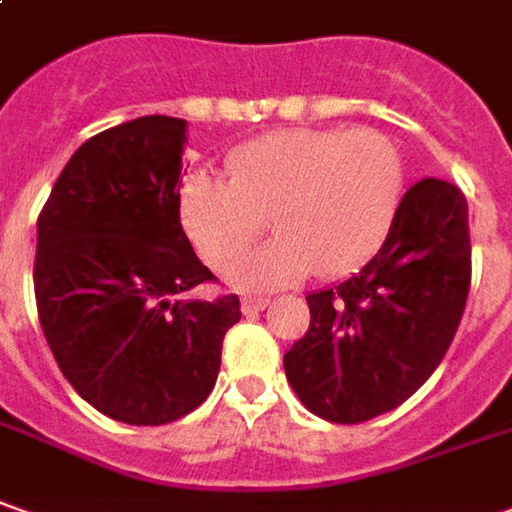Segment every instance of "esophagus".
I'll return each instance as SVG.
<instances>
[{
  "instance_id": "esophagus-1",
  "label": "esophagus",
  "mask_w": 512,
  "mask_h": 512,
  "mask_svg": "<svg viewBox=\"0 0 512 512\" xmlns=\"http://www.w3.org/2000/svg\"><path fill=\"white\" fill-rule=\"evenodd\" d=\"M269 308V300H263V297H243L241 300V311L246 316L260 314V311H266Z\"/></svg>"
}]
</instances>
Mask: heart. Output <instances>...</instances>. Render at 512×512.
Listing matches in <instances>:
<instances>
[{
  "mask_svg": "<svg viewBox=\"0 0 512 512\" xmlns=\"http://www.w3.org/2000/svg\"><path fill=\"white\" fill-rule=\"evenodd\" d=\"M229 179L190 173L179 221L201 260L224 269L269 227L280 235L235 260V288L339 277L381 249L403 198L401 151L373 128H291L227 156Z\"/></svg>",
  "mask_w": 512,
  "mask_h": 512,
  "instance_id": "1",
  "label": "heart"
}]
</instances>
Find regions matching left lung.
Returning a JSON list of instances; mask_svg holds the SVG:
<instances>
[{
	"label": "left lung",
	"instance_id": "left-lung-1",
	"mask_svg": "<svg viewBox=\"0 0 512 512\" xmlns=\"http://www.w3.org/2000/svg\"><path fill=\"white\" fill-rule=\"evenodd\" d=\"M468 288V201L454 184L420 179L381 249L347 280L308 294L311 328L283 356L288 384L330 423L401 406L454 342Z\"/></svg>",
	"mask_w": 512,
	"mask_h": 512
}]
</instances>
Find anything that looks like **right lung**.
Instances as JSON below:
<instances>
[{
    "instance_id": "1",
    "label": "right lung",
    "mask_w": 512,
    "mask_h": 512,
    "mask_svg": "<svg viewBox=\"0 0 512 512\" xmlns=\"http://www.w3.org/2000/svg\"><path fill=\"white\" fill-rule=\"evenodd\" d=\"M187 123L148 114L72 154L38 215L36 305L64 378L97 412L162 426L207 401L235 294L184 300L212 280L179 221Z\"/></svg>"
}]
</instances>
